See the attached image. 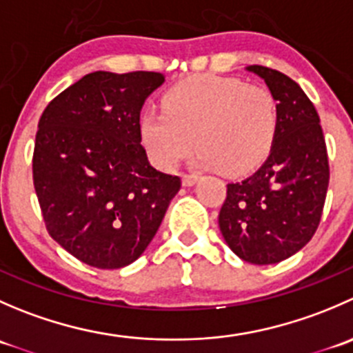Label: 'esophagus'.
Instances as JSON below:
<instances>
[{
	"label": "esophagus",
	"instance_id": "obj_1",
	"mask_svg": "<svg viewBox=\"0 0 353 353\" xmlns=\"http://www.w3.org/2000/svg\"><path fill=\"white\" fill-rule=\"evenodd\" d=\"M198 181L196 174H183V186H193Z\"/></svg>",
	"mask_w": 353,
	"mask_h": 353
}]
</instances>
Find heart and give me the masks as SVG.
Returning <instances> with one entry per match:
<instances>
[{
    "instance_id": "heart-1",
    "label": "heart",
    "mask_w": 353,
    "mask_h": 353,
    "mask_svg": "<svg viewBox=\"0 0 353 353\" xmlns=\"http://www.w3.org/2000/svg\"><path fill=\"white\" fill-rule=\"evenodd\" d=\"M279 124V101L272 90L236 77L201 74L169 88L162 109L141 112L140 138L162 170L176 169L196 140L201 165L241 176L265 162Z\"/></svg>"
}]
</instances>
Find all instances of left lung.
Listing matches in <instances>:
<instances>
[{
  "instance_id": "obj_1",
  "label": "left lung",
  "mask_w": 353,
  "mask_h": 353,
  "mask_svg": "<svg viewBox=\"0 0 353 353\" xmlns=\"http://www.w3.org/2000/svg\"><path fill=\"white\" fill-rule=\"evenodd\" d=\"M248 70L261 77L279 101V133L252 176L227 184L219 225L241 259L275 265L301 251L318 230L330 183L328 152L319 116L304 90L272 68Z\"/></svg>"
}]
</instances>
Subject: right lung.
<instances>
[{"label": "right lung", "instance_id": "add662e5", "mask_svg": "<svg viewBox=\"0 0 353 353\" xmlns=\"http://www.w3.org/2000/svg\"><path fill=\"white\" fill-rule=\"evenodd\" d=\"M165 77L94 71L39 119L32 174L49 236L81 263L117 270L140 258L181 190L148 163L140 110Z\"/></svg>", "mask_w": 353, "mask_h": 353}]
</instances>
